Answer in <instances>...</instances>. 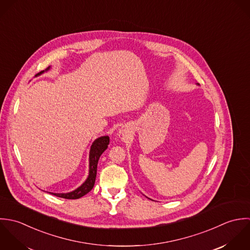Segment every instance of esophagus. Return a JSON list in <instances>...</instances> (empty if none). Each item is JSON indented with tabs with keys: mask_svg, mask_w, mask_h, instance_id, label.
Returning a JSON list of instances; mask_svg holds the SVG:
<instances>
[{
	"mask_svg": "<svg viewBox=\"0 0 250 250\" xmlns=\"http://www.w3.org/2000/svg\"><path fill=\"white\" fill-rule=\"evenodd\" d=\"M119 133H120V134H122V135H124V134H125L126 132H125V129H120Z\"/></svg>",
	"mask_w": 250,
	"mask_h": 250,
	"instance_id": "esophagus-1",
	"label": "esophagus"
}]
</instances>
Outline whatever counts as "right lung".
Listing matches in <instances>:
<instances>
[{"label":"right lung","mask_w":250,"mask_h":250,"mask_svg":"<svg viewBox=\"0 0 250 250\" xmlns=\"http://www.w3.org/2000/svg\"><path fill=\"white\" fill-rule=\"evenodd\" d=\"M50 67L51 66H48L45 69V71H48ZM42 73H44V70L41 71L36 76L42 75ZM109 141H110L109 136H101L93 142L90 149V153H89V175L86 181L79 188L67 193H53V192H49V193L64 199H78L86 195L88 192H90L95 186L99 159L100 155L103 153V151L108 148Z\"/></svg>","instance_id":"obj_1"}]
</instances>
